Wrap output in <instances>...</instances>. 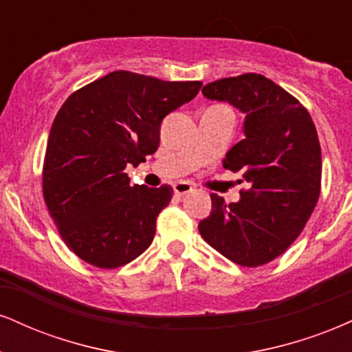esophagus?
Listing matches in <instances>:
<instances>
[{
  "mask_svg": "<svg viewBox=\"0 0 352 352\" xmlns=\"http://www.w3.org/2000/svg\"><path fill=\"white\" fill-rule=\"evenodd\" d=\"M173 192H175V195H179V197H184V195L193 192V187L188 182H177V184L173 185Z\"/></svg>",
  "mask_w": 352,
  "mask_h": 352,
  "instance_id": "34e87169",
  "label": "esophagus"
}]
</instances>
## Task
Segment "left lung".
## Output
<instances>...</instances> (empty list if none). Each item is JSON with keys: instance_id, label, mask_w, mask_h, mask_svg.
Here are the masks:
<instances>
[{"instance_id": "8db88e82", "label": "left lung", "mask_w": 352, "mask_h": 352, "mask_svg": "<svg viewBox=\"0 0 352 352\" xmlns=\"http://www.w3.org/2000/svg\"><path fill=\"white\" fill-rule=\"evenodd\" d=\"M201 91L245 114V138L231 147L223 167L243 173L249 188L236 203L211 193V213L198 231L230 261L259 267L290 248L315 210L321 188L318 134L307 108L264 75L221 78Z\"/></svg>"}]
</instances>
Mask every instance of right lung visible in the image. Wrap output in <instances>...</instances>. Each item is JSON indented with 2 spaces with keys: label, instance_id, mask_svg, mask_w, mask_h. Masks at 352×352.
<instances>
[{
  "label": "right lung",
  "instance_id": "1",
  "mask_svg": "<svg viewBox=\"0 0 352 352\" xmlns=\"http://www.w3.org/2000/svg\"><path fill=\"white\" fill-rule=\"evenodd\" d=\"M200 88L201 82H164L118 70L72 93L58 109L42 193L63 243L80 259L116 269L149 248L173 190L131 187L124 168L157 151L160 122Z\"/></svg>",
  "mask_w": 352,
  "mask_h": 352
}]
</instances>
